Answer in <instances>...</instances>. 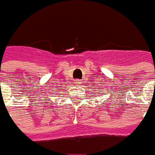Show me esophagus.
I'll return each instance as SVG.
<instances>
[{"mask_svg": "<svg viewBox=\"0 0 155 155\" xmlns=\"http://www.w3.org/2000/svg\"><path fill=\"white\" fill-rule=\"evenodd\" d=\"M77 83H78V84H80V83H81V80H77Z\"/></svg>", "mask_w": 155, "mask_h": 155, "instance_id": "esophagus-1", "label": "esophagus"}]
</instances>
